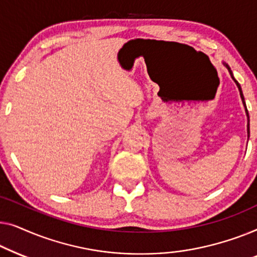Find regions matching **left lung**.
<instances>
[{"label": "left lung", "mask_w": 257, "mask_h": 257, "mask_svg": "<svg viewBox=\"0 0 257 257\" xmlns=\"http://www.w3.org/2000/svg\"><path fill=\"white\" fill-rule=\"evenodd\" d=\"M223 65H225V66L227 67V70H228V72H229V74H230V77H232V79L234 81H235V84H236V86H237V88H238V91H240V96H241V99H242V102H243V106H244V108H245V113H247V117H248V136H249V114H248V110H247V106H245V102H244V97H243V94H242V89H241V86H240V84H238V82L235 80V78L233 77V72L230 71V68H229V66L228 65H227L226 63H223Z\"/></svg>", "instance_id": "8db88e82"}]
</instances>
